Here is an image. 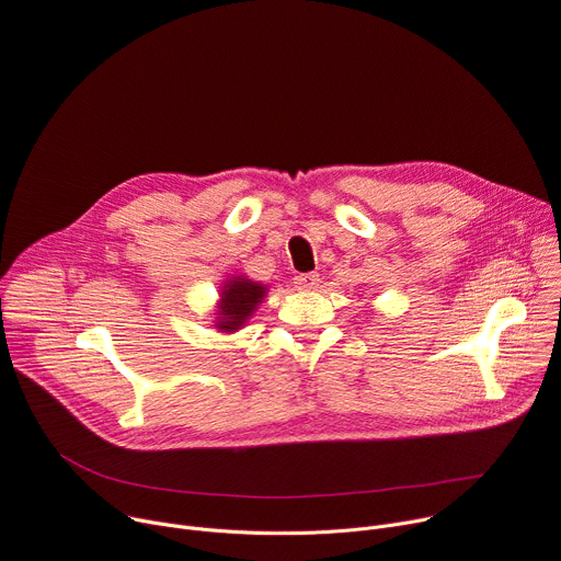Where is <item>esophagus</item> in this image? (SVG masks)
<instances>
[{
    "mask_svg": "<svg viewBox=\"0 0 561 561\" xmlns=\"http://www.w3.org/2000/svg\"><path fill=\"white\" fill-rule=\"evenodd\" d=\"M319 274H314V272H310V274H298L296 278H294V285L298 287V289H306V291H310V289H317L319 287Z\"/></svg>",
    "mask_w": 561,
    "mask_h": 561,
    "instance_id": "esophagus-1",
    "label": "esophagus"
}]
</instances>
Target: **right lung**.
Wrapping results in <instances>:
<instances>
[{
  "instance_id": "right-lung-1",
  "label": "right lung",
  "mask_w": 561,
  "mask_h": 561,
  "mask_svg": "<svg viewBox=\"0 0 561 561\" xmlns=\"http://www.w3.org/2000/svg\"><path fill=\"white\" fill-rule=\"evenodd\" d=\"M265 296V285L253 283L247 278L229 280L222 289V304H220V321L218 328L225 332H233L242 328V323L251 317L255 306L261 304Z\"/></svg>"
}]
</instances>
